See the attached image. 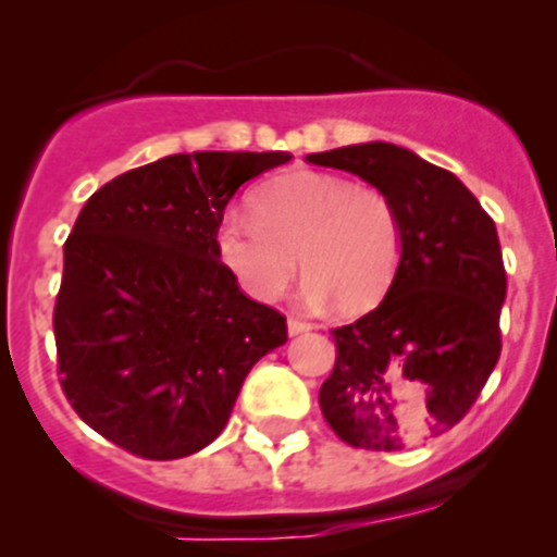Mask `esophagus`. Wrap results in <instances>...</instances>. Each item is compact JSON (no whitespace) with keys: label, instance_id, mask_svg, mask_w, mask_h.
<instances>
[{"label":"esophagus","instance_id":"1","mask_svg":"<svg viewBox=\"0 0 557 557\" xmlns=\"http://www.w3.org/2000/svg\"><path fill=\"white\" fill-rule=\"evenodd\" d=\"M311 324L309 322H300V319H287V335L296 337V335H304V332H309Z\"/></svg>","mask_w":557,"mask_h":557}]
</instances>
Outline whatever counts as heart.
Segmentation results:
<instances>
[{
    "mask_svg": "<svg viewBox=\"0 0 557 557\" xmlns=\"http://www.w3.org/2000/svg\"><path fill=\"white\" fill-rule=\"evenodd\" d=\"M257 212L227 209L216 253L240 290L270 304L298 270L309 306L367 311L387 293L400 261V220L376 188L327 172L298 170L257 190Z\"/></svg>",
    "mask_w": 557,
    "mask_h": 557,
    "instance_id": "obj_1",
    "label": "heart"
}]
</instances>
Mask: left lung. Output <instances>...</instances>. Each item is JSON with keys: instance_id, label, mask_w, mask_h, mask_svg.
Masks as SVG:
<instances>
[{"instance_id": "obj_1", "label": "left lung", "mask_w": 557, "mask_h": 557, "mask_svg": "<svg viewBox=\"0 0 557 557\" xmlns=\"http://www.w3.org/2000/svg\"><path fill=\"white\" fill-rule=\"evenodd\" d=\"M359 175L393 201L400 261L385 298L332 332L319 389L343 443L403 450L458 424L500 359L505 270L495 222L453 172L369 140L306 157Z\"/></svg>"}]
</instances>
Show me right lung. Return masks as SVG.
<instances>
[{"label": "right lung", "instance_id": "obj_1", "mask_svg": "<svg viewBox=\"0 0 557 557\" xmlns=\"http://www.w3.org/2000/svg\"><path fill=\"white\" fill-rule=\"evenodd\" d=\"M287 151H194L125 172L88 198L54 306L62 389L110 443L151 461L207 447L243 380L287 341L216 253L235 190Z\"/></svg>", "mask_w": 557, "mask_h": 557}]
</instances>
